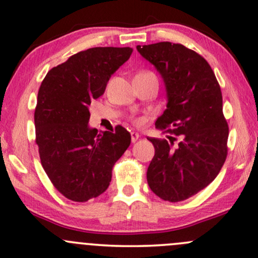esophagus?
Listing matches in <instances>:
<instances>
[{
	"label": "esophagus",
	"mask_w": 258,
	"mask_h": 258,
	"mask_svg": "<svg viewBox=\"0 0 258 258\" xmlns=\"http://www.w3.org/2000/svg\"><path fill=\"white\" fill-rule=\"evenodd\" d=\"M139 139V135L137 132H131V140L132 143H136Z\"/></svg>",
	"instance_id": "esophagus-1"
}]
</instances>
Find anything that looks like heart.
I'll list each match as a JSON object with an SVG mask.
<instances>
[{"instance_id":"obj_1","label":"heart","mask_w":258,"mask_h":258,"mask_svg":"<svg viewBox=\"0 0 258 258\" xmlns=\"http://www.w3.org/2000/svg\"><path fill=\"white\" fill-rule=\"evenodd\" d=\"M139 74H145V73H139ZM131 121H132L133 125L142 126L143 123L145 122V118H144V116H132Z\"/></svg>"}]
</instances>
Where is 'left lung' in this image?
I'll return each mask as SVG.
<instances>
[{
	"label": "left lung",
	"instance_id": "obj_1",
	"mask_svg": "<svg viewBox=\"0 0 258 258\" xmlns=\"http://www.w3.org/2000/svg\"><path fill=\"white\" fill-rule=\"evenodd\" d=\"M137 50L162 75L168 95L156 127L169 140L148 138L155 146L149 187L165 201L187 200L217 177L227 157L220 86L207 60L183 45L162 41Z\"/></svg>",
	"mask_w": 258,
	"mask_h": 258
}]
</instances>
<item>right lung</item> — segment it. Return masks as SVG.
I'll list each match as a JSON object with an SVG mask.
<instances>
[{"label":"right lung","instance_id":"right-lung-1","mask_svg":"<svg viewBox=\"0 0 258 258\" xmlns=\"http://www.w3.org/2000/svg\"><path fill=\"white\" fill-rule=\"evenodd\" d=\"M131 47H93L52 68L39 88L34 110L35 143L45 172L71 201L86 202L108 188L114 164L131 135L122 126L102 135L90 128L91 101L105 93Z\"/></svg>","mask_w":258,"mask_h":258}]
</instances>
